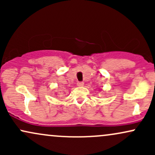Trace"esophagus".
Wrapping results in <instances>:
<instances>
[{"label":"esophagus","instance_id":"1","mask_svg":"<svg viewBox=\"0 0 155 155\" xmlns=\"http://www.w3.org/2000/svg\"><path fill=\"white\" fill-rule=\"evenodd\" d=\"M77 86L78 87H83L84 86V83L83 82H78L77 83Z\"/></svg>","mask_w":155,"mask_h":155}]
</instances>
